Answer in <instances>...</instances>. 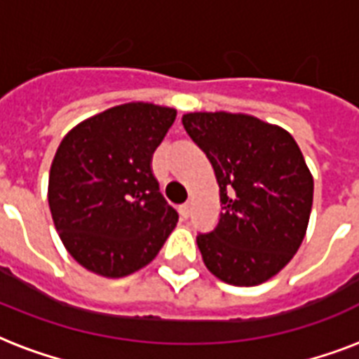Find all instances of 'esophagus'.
Wrapping results in <instances>:
<instances>
[{
    "label": "esophagus",
    "mask_w": 359,
    "mask_h": 359,
    "mask_svg": "<svg viewBox=\"0 0 359 359\" xmlns=\"http://www.w3.org/2000/svg\"><path fill=\"white\" fill-rule=\"evenodd\" d=\"M179 212H180V216H182V218L188 219V216H190V205H180Z\"/></svg>",
    "instance_id": "34e87169"
}]
</instances>
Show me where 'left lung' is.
I'll use <instances>...</instances> for the list:
<instances>
[{"mask_svg": "<svg viewBox=\"0 0 359 359\" xmlns=\"http://www.w3.org/2000/svg\"><path fill=\"white\" fill-rule=\"evenodd\" d=\"M182 124L214 168L222 214L197 236L218 279L253 287L283 270L306 236L313 177L294 137L253 115L196 111Z\"/></svg>", "mask_w": 359, "mask_h": 359, "instance_id": "8db88e82", "label": "left lung"}]
</instances>
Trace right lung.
Returning <instances> with one entry per match:
<instances>
[{"label": "right lung", "mask_w": 359, "mask_h": 359, "mask_svg": "<svg viewBox=\"0 0 359 359\" xmlns=\"http://www.w3.org/2000/svg\"><path fill=\"white\" fill-rule=\"evenodd\" d=\"M175 117L165 106L121 104L76 124L59 143L48 205L63 245L89 272H137L175 229L179 214L151 168Z\"/></svg>", "instance_id": "right-lung-1"}]
</instances>
